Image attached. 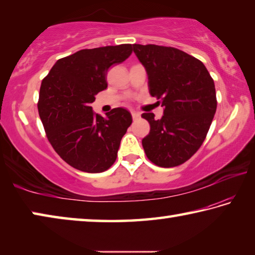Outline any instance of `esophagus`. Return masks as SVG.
Returning <instances> with one entry per match:
<instances>
[{
  "label": "esophagus",
  "instance_id": "34e87169",
  "mask_svg": "<svg viewBox=\"0 0 255 255\" xmlns=\"http://www.w3.org/2000/svg\"><path fill=\"white\" fill-rule=\"evenodd\" d=\"M131 116H132V119L136 120L139 118L140 115H139V112H137V111H131Z\"/></svg>",
  "mask_w": 255,
  "mask_h": 255
}]
</instances>
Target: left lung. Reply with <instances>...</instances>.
Returning <instances> with one entry per match:
<instances>
[{
  "mask_svg": "<svg viewBox=\"0 0 255 255\" xmlns=\"http://www.w3.org/2000/svg\"><path fill=\"white\" fill-rule=\"evenodd\" d=\"M132 50L147 72L149 94L164 108L158 120L141 115L150 126L141 140L146 156L161 167L181 165L200 148L214 119V80L204 63L173 47L133 44Z\"/></svg>",
  "mask_w": 255,
  "mask_h": 255,
  "instance_id": "8db88e82",
  "label": "left lung"
}]
</instances>
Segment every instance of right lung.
I'll list each match as a JSON object with an SVG mask.
<instances>
[{
	"label": "right lung",
	"instance_id": "obj_1",
	"mask_svg": "<svg viewBox=\"0 0 255 255\" xmlns=\"http://www.w3.org/2000/svg\"><path fill=\"white\" fill-rule=\"evenodd\" d=\"M131 45L82 49L60 58L41 82L38 111L55 152L71 166L88 173L109 169L130 112L115 108L107 118L92 111L96 94L107 89V72L131 54Z\"/></svg>",
	"mask_w": 255,
	"mask_h": 255
}]
</instances>
